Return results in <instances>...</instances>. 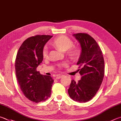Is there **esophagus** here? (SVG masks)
I'll use <instances>...</instances> for the list:
<instances>
[{
	"label": "esophagus",
	"instance_id": "1",
	"mask_svg": "<svg viewBox=\"0 0 121 121\" xmlns=\"http://www.w3.org/2000/svg\"><path fill=\"white\" fill-rule=\"evenodd\" d=\"M62 77V75H61V74H58V75L56 76V79H60V78H61Z\"/></svg>",
	"mask_w": 121,
	"mask_h": 121
}]
</instances>
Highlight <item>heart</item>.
Listing matches in <instances>:
<instances>
[{"instance_id":"obj_1","label":"heart","mask_w":121,"mask_h":121,"mask_svg":"<svg viewBox=\"0 0 121 121\" xmlns=\"http://www.w3.org/2000/svg\"><path fill=\"white\" fill-rule=\"evenodd\" d=\"M52 44L56 46V48L62 52H65L70 49L73 44V42L71 39L65 36H61L56 38L52 42ZM76 51H72V53H75ZM48 54V49L47 47L44 48L43 50V56L44 57H47Z\"/></svg>"}]
</instances>
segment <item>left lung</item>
<instances>
[{"mask_svg": "<svg viewBox=\"0 0 121 121\" xmlns=\"http://www.w3.org/2000/svg\"><path fill=\"white\" fill-rule=\"evenodd\" d=\"M80 44L81 52L77 64L80 65L81 79L71 80L68 91L70 97L76 102L85 103L93 98L102 84L104 76V60L97 43L85 33L73 34Z\"/></svg>", "mask_w": 121, "mask_h": 121, "instance_id": "8db88e82", "label": "left lung"}]
</instances>
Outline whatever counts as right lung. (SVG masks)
I'll use <instances>...</instances> for the list:
<instances>
[{"mask_svg":"<svg viewBox=\"0 0 121 121\" xmlns=\"http://www.w3.org/2000/svg\"><path fill=\"white\" fill-rule=\"evenodd\" d=\"M51 35H36L28 38L19 48L15 60V72L24 95L35 103L50 97L54 80L50 76L41 74L36 68L43 59L44 47Z\"/></svg>","mask_w":121,"mask_h":121,"instance_id":"1","label":"right lung"}]
</instances>
